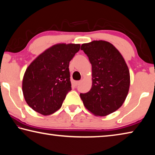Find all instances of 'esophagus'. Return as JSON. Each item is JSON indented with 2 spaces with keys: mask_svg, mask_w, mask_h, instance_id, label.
<instances>
[{
  "mask_svg": "<svg viewBox=\"0 0 155 155\" xmlns=\"http://www.w3.org/2000/svg\"><path fill=\"white\" fill-rule=\"evenodd\" d=\"M81 83V81H75L74 82V85L75 86H77L79 85V84Z\"/></svg>",
  "mask_w": 155,
  "mask_h": 155,
  "instance_id": "esophagus-1",
  "label": "esophagus"
}]
</instances>
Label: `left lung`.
<instances>
[{"mask_svg": "<svg viewBox=\"0 0 155 155\" xmlns=\"http://www.w3.org/2000/svg\"><path fill=\"white\" fill-rule=\"evenodd\" d=\"M92 67V86L80 94L84 106L96 115L105 116L124 103L129 90L130 74L124 58L106 41H93L81 45Z\"/></svg>", "mask_w": 155, "mask_h": 155, "instance_id": "8db88e82", "label": "left lung"}]
</instances>
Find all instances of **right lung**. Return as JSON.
<instances>
[{
	"label": "right lung",
	"instance_id": "right-lung-1",
	"mask_svg": "<svg viewBox=\"0 0 155 155\" xmlns=\"http://www.w3.org/2000/svg\"><path fill=\"white\" fill-rule=\"evenodd\" d=\"M80 44L54 45L39 55L27 68L22 81L27 103L34 111L51 115L61 108L72 90L70 61Z\"/></svg>",
	"mask_w": 155,
	"mask_h": 155
}]
</instances>
